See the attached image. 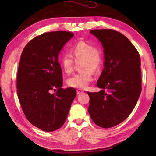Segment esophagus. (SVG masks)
<instances>
[{"mask_svg": "<svg viewBox=\"0 0 156 156\" xmlns=\"http://www.w3.org/2000/svg\"><path fill=\"white\" fill-rule=\"evenodd\" d=\"M82 93H83V90H81V89H78V90H77V94L78 95Z\"/></svg>", "mask_w": 156, "mask_h": 156, "instance_id": "34e87169", "label": "esophagus"}]
</instances>
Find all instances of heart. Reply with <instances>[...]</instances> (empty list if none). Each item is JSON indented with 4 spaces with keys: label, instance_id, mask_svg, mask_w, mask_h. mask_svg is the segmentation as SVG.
I'll list each match as a JSON object with an SVG mask.
<instances>
[{
    "label": "heart",
    "instance_id": "1",
    "mask_svg": "<svg viewBox=\"0 0 156 156\" xmlns=\"http://www.w3.org/2000/svg\"><path fill=\"white\" fill-rule=\"evenodd\" d=\"M72 55L64 54L60 58V63L64 72L69 74L72 72L74 58L81 60L80 72L67 79V84L72 87L84 89L93 80V72L100 71L103 62V54L99 47H94L85 41H78L71 47Z\"/></svg>",
    "mask_w": 156,
    "mask_h": 156
}]
</instances>
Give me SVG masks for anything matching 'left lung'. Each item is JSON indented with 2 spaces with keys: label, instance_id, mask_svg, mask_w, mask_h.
<instances>
[{
  "label": "left lung",
  "instance_id": "1",
  "mask_svg": "<svg viewBox=\"0 0 156 156\" xmlns=\"http://www.w3.org/2000/svg\"><path fill=\"white\" fill-rule=\"evenodd\" d=\"M89 32L101 42L105 63L97 82L102 90L87 92L88 112L96 125L111 128L126 119L138 102L142 91L140 57L129 39L117 31L103 29Z\"/></svg>",
  "mask_w": 156,
  "mask_h": 156
}]
</instances>
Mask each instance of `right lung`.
Masks as SVG:
<instances>
[{
    "label": "right lung",
    "mask_w": 156,
    "mask_h": 156,
    "mask_svg": "<svg viewBox=\"0 0 156 156\" xmlns=\"http://www.w3.org/2000/svg\"><path fill=\"white\" fill-rule=\"evenodd\" d=\"M58 31L37 36L26 44L18 66L17 94L23 112L31 124L44 131L64 125L76 96L74 88H61L62 73L58 54L73 36ZM56 91L51 94V91Z\"/></svg>",
    "instance_id": "obj_1"
}]
</instances>
